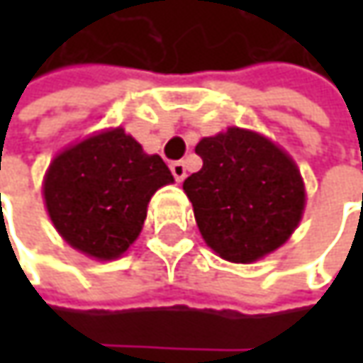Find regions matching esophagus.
<instances>
[{"mask_svg": "<svg viewBox=\"0 0 363 363\" xmlns=\"http://www.w3.org/2000/svg\"><path fill=\"white\" fill-rule=\"evenodd\" d=\"M169 169H172V174H174L175 182H184V177H186V163H184V161H174V163L169 165Z\"/></svg>", "mask_w": 363, "mask_h": 363, "instance_id": "esophagus-1", "label": "esophagus"}]
</instances>
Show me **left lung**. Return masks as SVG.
Masks as SVG:
<instances>
[{
    "label": "left lung",
    "instance_id": "8db88e82",
    "mask_svg": "<svg viewBox=\"0 0 363 363\" xmlns=\"http://www.w3.org/2000/svg\"><path fill=\"white\" fill-rule=\"evenodd\" d=\"M202 169L184 182L206 244L230 262L277 250L297 228L305 189L293 160L257 133L232 127L196 147Z\"/></svg>",
    "mask_w": 363,
    "mask_h": 363
}]
</instances>
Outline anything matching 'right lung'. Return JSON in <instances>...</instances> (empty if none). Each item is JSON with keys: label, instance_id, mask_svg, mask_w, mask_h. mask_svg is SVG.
<instances>
[{"label": "right lung", "instance_id": "right-lung-1", "mask_svg": "<svg viewBox=\"0 0 363 363\" xmlns=\"http://www.w3.org/2000/svg\"><path fill=\"white\" fill-rule=\"evenodd\" d=\"M174 182L123 129L89 137L52 161L44 179L48 214L62 238L94 258L121 257L139 236L151 196Z\"/></svg>", "mask_w": 363, "mask_h": 363}]
</instances>
